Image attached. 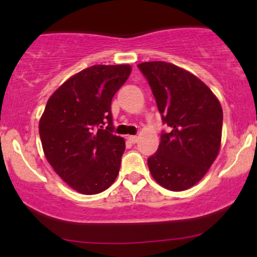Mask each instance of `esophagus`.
I'll use <instances>...</instances> for the list:
<instances>
[{
  "mask_svg": "<svg viewBox=\"0 0 257 257\" xmlns=\"http://www.w3.org/2000/svg\"><path fill=\"white\" fill-rule=\"evenodd\" d=\"M128 141L131 144H137L138 143V137H137V135H131V137H128Z\"/></svg>",
  "mask_w": 257,
  "mask_h": 257,
  "instance_id": "obj_1",
  "label": "esophagus"
}]
</instances>
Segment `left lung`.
Listing matches in <instances>:
<instances>
[{"mask_svg":"<svg viewBox=\"0 0 257 257\" xmlns=\"http://www.w3.org/2000/svg\"><path fill=\"white\" fill-rule=\"evenodd\" d=\"M156 99L168 132L157 152L147 158L159 185L184 191L196 185L220 150L222 108L213 91L196 76L166 61L138 65Z\"/></svg>","mask_w":257,"mask_h":257,"instance_id":"obj_1","label":"left lung"}]
</instances>
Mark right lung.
<instances>
[{"label":"right lung","instance_id":"add662e5","mask_svg":"<svg viewBox=\"0 0 257 257\" xmlns=\"http://www.w3.org/2000/svg\"><path fill=\"white\" fill-rule=\"evenodd\" d=\"M129 65H95L72 76L49 98L40 120L47 161L70 187L96 194L113 184L125 150L113 134L111 101Z\"/></svg>","mask_w":257,"mask_h":257}]
</instances>
